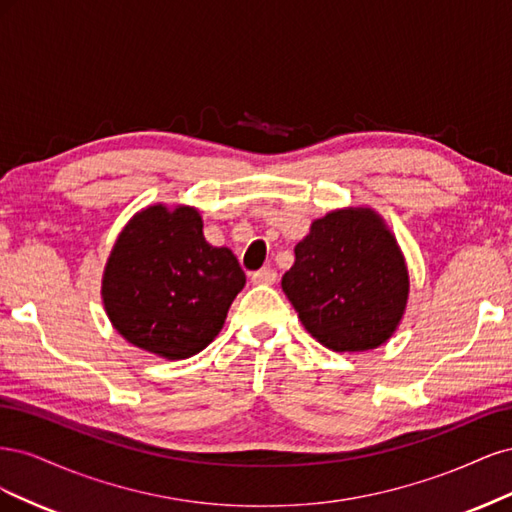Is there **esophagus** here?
<instances>
[{
  "mask_svg": "<svg viewBox=\"0 0 512 512\" xmlns=\"http://www.w3.org/2000/svg\"><path fill=\"white\" fill-rule=\"evenodd\" d=\"M275 280H277V271L271 267H265V269L252 273V282L258 286H271Z\"/></svg>",
  "mask_w": 512,
  "mask_h": 512,
  "instance_id": "1",
  "label": "esophagus"
}]
</instances>
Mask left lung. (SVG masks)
Here are the masks:
<instances>
[{"instance_id":"8db88e82","label":"left lung","mask_w":512,"mask_h":512,"mask_svg":"<svg viewBox=\"0 0 512 512\" xmlns=\"http://www.w3.org/2000/svg\"><path fill=\"white\" fill-rule=\"evenodd\" d=\"M305 331L333 352L389 342L406 314L410 273L404 252L371 207L333 209L309 226L282 277Z\"/></svg>"}]
</instances>
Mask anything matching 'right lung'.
I'll use <instances>...</instances> for the list:
<instances>
[{"instance_id": "right-lung-1", "label": "right lung", "mask_w": 512, "mask_h": 512, "mask_svg": "<svg viewBox=\"0 0 512 512\" xmlns=\"http://www.w3.org/2000/svg\"><path fill=\"white\" fill-rule=\"evenodd\" d=\"M243 286L239 260L207 243L196 207L156 203L119 232L102 275V303L132 346L179 361L218 337Z\"/></svg>"}]
</instances>
